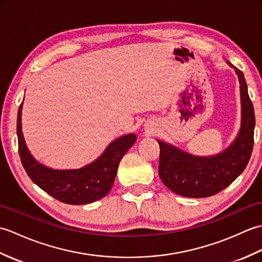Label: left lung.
Returning <instances> with one entry per match:
<instances>
[{"label":"left lung","instance_id":"obj_1","mask_svg":"<svg viewBox=\"0 0 262 262\" xmlns=\"http://www.w3.org/2000/svg\"><path fill=\"white\" fill-rule=\"evenodd\" d=\"M240 83L241 127L227 148L211 157H197L158 140L160 145L159 174L170 190L180 196L205 198L229 187L249 162L253 148L254 110L243 73L233 66Z\"/></svg>","mask_w":262,"mask_h":262}]
</instances>
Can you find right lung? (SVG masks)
Listing matches in <instances>:
<instances>
[{
	"label": "right lung",
	"mask_w": 262,
	"mask_h": 262,
	"mask_svg": "<svg viewBox=\"0 0 262 262\" xmlns=\"http://www.w3.org/2000/svg\"><path fill=\"white\" fill-rule=\"evenodd\" d=\"M22 104L16 120L19 154L33 183L59 202L70 205L90 204L103 198L113 188L120 160L136 142L134 133L116 138L97 160L80 169H52L38 162L28 149L22 133Z\"/></svg>",
	"instance_id": "1"
}]
</instances>
